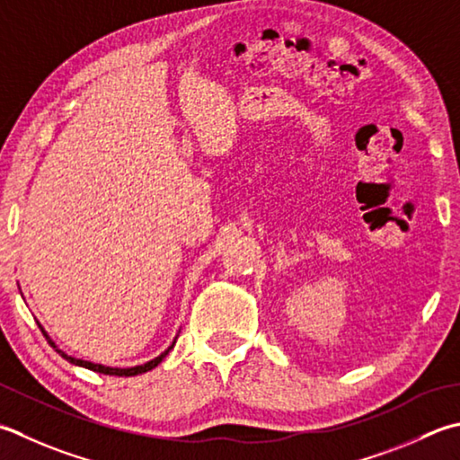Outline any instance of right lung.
<instances>
[{
  "label": "right lung",
  "instance_id": "add662e5",
  "mask_svg": "<svg viewBox=\"0 0 460 460\" xmlns=\"http://www.w3.org/2000/svg\"><path fill=\"white\" fill-rule=\"evenodd\" d=\"M38 325H40V329H41V332H43V337L48 339V343L56 349V353H59L63 358H66L67 363H71V365H75V367H84V368H89V371H95V373H102V375H113V376H135V375H141V373H147V371H151V368H155L161 361H164V358L169 355V350L175 347V341H177V337L173 339V343H171L164 353H161L159 357H155V358H151V361H147V363H143V365H135V367H107V365H99V363H92V361H84V358H75V357H71V355H67L66 350H61L58 345H56V341H53L49 335H48V331H45L43 327H41V323L38 321Z\"/></svg>",
  "mask_w": 460,
  "mask_h": 460
}]
</instances>
